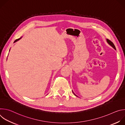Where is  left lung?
Listing matches in <instances>:
<instances>
[{"mask_svg":"<svg viewBox=\"0 0 125 125\" xmlns=\"http://www.w3.org/2000/svg\"><path fill=\"white\" fill-rule=\"evenodd\" d=\"M106 42H107L110 46H111L115 50H116V47H115V45H114V44H113V43L111 42V41H110V40H108V39H106ZM73 94L76 96H77L74 93V92H73Z\"/></svg>","mask_w":125,"mask_h":125,"instance_id":"8db88e82","label":"left lung"}]
</instances>
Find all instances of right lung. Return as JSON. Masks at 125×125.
I'll use <instances>...</instances> for the list:
<instances>
[{"mask_svg": "<svg viewBox=\"0 0 125 125\" xmlns=\"http://www.w3.org/2000/svg\"><path fill=\"white\" fill-rule=\"evenodd\" d=\"M21 38H22V37H21V38H19V39H17V40H15V41H14V42H17V41H19V40H20V39H21Z\"/></svg>", "mask_w": 125, "mask_h": 125, "instance_id": "right-lung-1", "label": "right lung"}]
</instances>
